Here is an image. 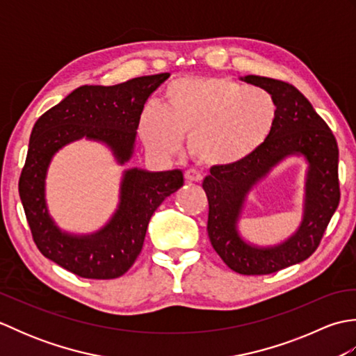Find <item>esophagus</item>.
<instances>
[{"label": "esophagus", "mask_w": 356, "mask_h": 356, "mask_svg": "<svg viewBox=\"0 0 356 356\" xmlns=\"http://www.w3.org/2000/svg\"><path fill=\"white\" fill-rule=\"evenodd\" d=\"M185 179L188 180V182H202L203 176H202L200 171L191 168V170H188V171L185 172Z\"/></svg>", "instance_id": "esophagus-1"}]
</instances>
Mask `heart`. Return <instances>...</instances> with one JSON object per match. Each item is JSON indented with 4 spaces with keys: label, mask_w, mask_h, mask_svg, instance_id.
<instances>
[{
    "label": "heart",
    "mask_w": 356,
    "mask_h": 356,
    "mask_svg": "<svg viewBox=\"0 0 356 356\" xmlns=\"http://www.w3.org/2000/svg\"><path fill=\"white\" fill-rule=\"evenodd\" d=\"M278 105L266 90L228 78H184L171 82L162 108L147 107L138 131L145 147L176 154L184 136L205 165H234L251 157L274 130Z\"/></svg>",
    "instance_id": "heart-1"
}]
</instances>
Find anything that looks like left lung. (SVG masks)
<instances>
[{"label":"left lung","instance_id":"left-lung-1","mask_svg":"<svg viewBox=\"0 0 356 356\" xmlns=\"http://www.w3.org/2000/svg\"><path fill=\"white\" fill-rule=\"evenodd\" d=\"M241 81L274 96L278 115L268 140L251 157L209 170L202 185L209 203L207 229L226 266L241 275H266L305 261L318 248L339 203L338 145L327 124L293 86L255 74ZM293 154L303 155L309 165L304 222L292 238L277 247L246 244L236 222L247 193L278 161Z\"/></svg>","mask_w":356,"mask_h":356}]
</instances>
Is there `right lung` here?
<instances>
[{"instance_id": "1", "label": "right lung", "mask_w": 356, "mask_h": 356, "mask_svg": "<svg viewBox=\"0 0 356 356\" xmlns=\"http://www.w3.org/2000/svg\"><path fill=\"white\" fill-rule=\"evenodd\" d=\"M170 73L134 78L118 86H82L36 120L18 190L40 252L74 275L111 280L124 275L142 251L148 222L161 203L184 185L180 170L124 172L120 202L97 232H63L45 205V174L53 154L81 138L104 142L120 165L133 156L136 130L149 95Z\"/></svg>"}]
</instances>
